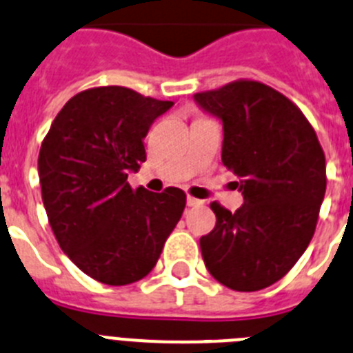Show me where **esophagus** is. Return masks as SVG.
Returning <instances> with one entry per match:
<instances>
[{"label":"esophagus","instance_id":"esophagus-1","mask_svg":"<svg viewBox=\"0 0 353 353\" xmlns=\"http://www.w3.org/2000/svg\"><path fill=\"white\" fill-rule=\"evenodd\" d=\"M186 204H188L190 208H195V206H202V204H204V201H199V199H195V197H188L186 199Z\"/></svg>","mask_w":353,"mask_h":353}]
</instances>
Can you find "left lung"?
Instances as JSON below:
<instances>
[{"mask_svg": "<svg viewBox=\"0 0 353 353\" xmlns=\"http://www.w3.org/2000/svg\"><path fill=\"white\" fill-rule=\"evenodd\" d=\"M194 101L222 122V161L243 195L234 213L211 204L216 225L201 238L202 259L234 291L272 286L314 234L327 188L323 149L304 113L259 81H234Z\"/></svg>", "mask_w": 353, "mask_h": 353, "instance_id": "8db88e82", "label": "left lung"}]
</instances>
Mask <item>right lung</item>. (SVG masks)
Here are the masks:
<instances>
[{"instance_id":"add662e5","label":"right lung","mask_w":353,"mask_h":353,"mask_svg":"<svg viewBox=\"0 0 353 353\" xmlns=\"http://www.w3.org/2000/svg\"><path fill=\"white\" fill-rule=\"evenodd\" d=\"M172 101L124 87L79 92L65 103L39 154L42 201L58 243L83 274L110 286L145 277L179 222L186 195L133 190L143 139Z\"/></svg>"}]
</instances>
